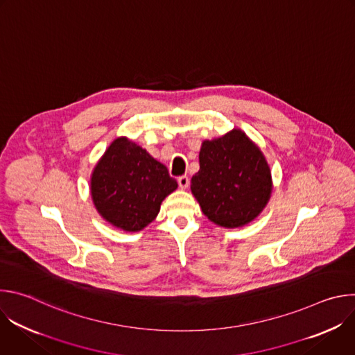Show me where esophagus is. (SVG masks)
<instances>
[{"instance_id":"1","label":"esophagus","mask_w":355,"mask_h":355,"mask_svg":"<svg viewBox=\"0 0 355 355\" xmlns=\"http://www.w3.org/2000/svg\"><path fill=\"white\" fill-rule=\"evenodd\" d=\"M178 185H180V188H182V189H185V188H188V185H189V178L187 177V175H181V177H178Z\"/></svg>"}]
</instances>
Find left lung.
<instances>
[{
  "mask_svg": "<svg viewBox=\"0 0 355 355\" xmlns=\"http://www.w3.org/2000/svg\"><path fill=\"white\" fill-rule=\"evenodd\" d=\"M271 187L266 157L241 130L202 143L191 191L214 223L227 229L247 225L267 205Z\"/></svg>",
  "mask_w": 355,
  "mask_h": 355,
  "instance_id": "8db88e82",
  "label": "left lung"
}]
</instances>
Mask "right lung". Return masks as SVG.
Listing matches in <instances>:
<instances>
[{"mask_svg":"<svg viewBox=\"0 0 355 355\" xmlns=\"http://www.w3.org/2000/svg\"><path fill=\"white\" fill-rule=\"evenodd\" d=\"M178 187L166 166L126 137H119L95 166L91 195L111 225L137 232L153 220L163 199Z\"/></svg>","mask_w":355,"mask_h":355,"instance_id":"1","label":"right lung"}]
</instances>
